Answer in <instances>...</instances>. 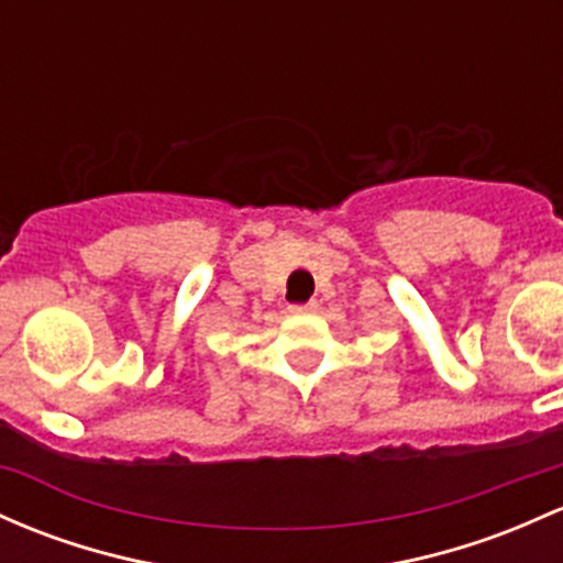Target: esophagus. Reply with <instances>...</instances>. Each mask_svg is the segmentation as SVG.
Masks as SVG:
<instances>
[{"mask_svg":"<svg viewBox=\"0 0 563 563\" xmlns=\"http://www.w3.org/2000/svg\"><path fill=\"white\" fill-rule=\"evenodd\" d=\"M318 310V301H307V305H291L288 307V312L294 314H307V312H314Z\"/></svg>","mask_w":563,"mask_h":563,"instance_id":"esophagus-1","label":"esophagus"}]
</instances>
